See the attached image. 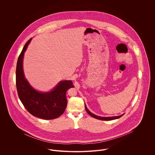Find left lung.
Masks as SVG:
<instances>
[{
	"instance_id": "1",
	"label": "left lung",
	"mask_w": 155,
	"mask_h": 155,
	"mask_svg": "<svg viewBox=\"0 0 155 155\" xmlns=\"http://www.w3.org/2000/svg\"><path fill=\"white\" fill-rule=\"evenodd\" d=\"M85 109L86 111H87V113H88L89 114L95 118V119H99V120H114V119H118V118H120V117H122L124 114H122V115H120V116H112V117H101V116H97L93 113H92L89 110L86 106V104H85Z\"/></svg>"
}]
</instances>
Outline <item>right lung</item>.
<instances>
[{
    "mask_svg": "<svg viewBox=\"0 0 155 155\" xmlns=\"http://www.w3.org/2000/svg\"><path fill=\"white\" fill-rule=\"evenodd\" d=\"M32 38L25 44L18 57L16 68V86L18 97L24 107L33 116L46 120L55 119L65 111L66 92L74 87L71 81H60L52 90L40 92L33 88L25 78L23 71L24 52Z\"/></svg>",
    "mask_w": 155,
    "mask_h": 155,
    "instance_id": "add662e5",
    "label": "right lung"
}]
</instances>
